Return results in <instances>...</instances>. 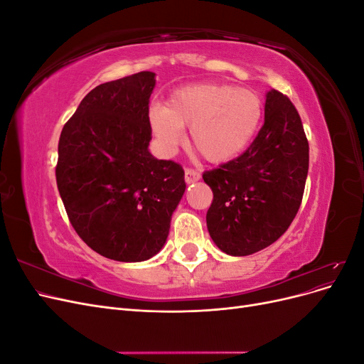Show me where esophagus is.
<instances>
[{
  "label": "esophagus",
  "mask_w": 364,
  "mask_h": 364,
  "mask_svg": "<svg viewBox=\"0 0 364 364\" xmlns=\"http://www.w3.org/2000/svg\"><path fill=\"white\" fill-rule=\"evenodd\" d=\"M200 179V173L196 171L193 168H186L185 170V182L186 183H194Z\"/></svg>",
  "instance_id": "1"
}]
</instances>
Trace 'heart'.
<instances>
[{"instance_id":"obj_1","label":"heart","mask_w":364,"mask_h":364,"mask_svg":"<svg viewBox=\"0 0 364 364\" xmlns=\"http://www.w3.org/2000/svg\"><path fill=\"white\" fill-rule=\"evenodd\" d=\"M259 97L245 87L223 83H196L178 87L167 106L149 109V124L164 153H173L190 127L193 147L213 164L237 158L259 127Z\"/></svg>"}]
</instances>
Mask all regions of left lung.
Masks as SVG:
<instances>
[{"mask_svg":"<svg viewBox=\"0 0 364 364\" xmlns=\"http://www.w3.org/2000/svg\"><path fill=\"white\" fill-rule=\"evenodd\" d=\"M308 151L301 117L289 97L267 91L264 126L250 147L203 173L214 194L206 226L220 250L252 255L289 229L302 202Z\"/></svg>","mask_w":364,"mask_h":364,"instance_id":"obj_1","label":"left lung"}]
</instances>
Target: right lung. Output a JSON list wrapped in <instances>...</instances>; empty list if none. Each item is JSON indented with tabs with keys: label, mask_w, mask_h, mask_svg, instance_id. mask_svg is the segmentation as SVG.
I'll use <instances>...</instances> for the list:
<instances>
[{
	"label": "right lung",
	"mask_w": 364,
	"mask_h": 364,
	"mask_svg": "<svg viewBox=\"0 0 364 364\" xmlns=\"http://www.w3.org/2000/svg\"><path fill=\"white\" fill-rule=\"evenodd\" d=\"M156 74L98 85L59 139L56 181L75 232L100 255L147 261L164 247L185 193L183 170L150 153V95Z\"/></svg>",
	"instance_id": "1"
}]
</instances>
